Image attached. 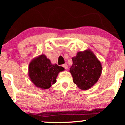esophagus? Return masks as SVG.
Returning <instances> with one entry per match:
<instances>
[{"instance_id": "esophagus-1", "label": "esophagus", "mask_w": 125, "mask_h": 125, "mask_svg": "<svg viewBox=\"0 0 125 125\" xmlns=\"http://www.w3.org/2000/svg\"><path fill=\"white\" fill-rule=\"evenodd\" d=\"M62 66L65 69H67L68 68V66H67V64L66 63H65V64H63V65H62Z\"/></svg>"}]
</instances>
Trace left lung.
Here are the masks:
<instances>
[{"instance_id": "1", "label": "left lung", "mask_w": 125, "mask_h": 125, "mask_svg": "<svg viewBox=\"0 0 125 125\" xmlns=\"http://www.w3.org/2000/svg\"><path fill=\"white\" fill-rule=\"evenodd\" d=\"M73 63L70 68L74 83L81 90L91 88L100 77L102 66L100 61L90 49L78 52L72 57Z\"/></svg>"}]
</instances>
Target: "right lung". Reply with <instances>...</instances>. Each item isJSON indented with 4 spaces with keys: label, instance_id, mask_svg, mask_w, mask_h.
<instances>
[{
    "label": "right lung",
    "instance_id": "obj_1",
    "mask_svg": "<svg viewBox=\"0 0 125 125\" xmlns=\"http://www.w3.org/2000/svg\"><path fill=\"white\" fill-rule=\"evenodd\" d=\"M64 70L63 67L57 64H52L46 56L42 54L29 63L28 75L35 86L46 90L56 82L59 73Z\"/></svg>",
    "mask_w": 125,
    "mask_h": 125
}]
</instances>
